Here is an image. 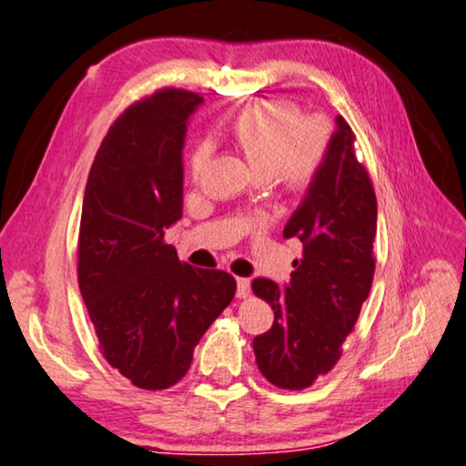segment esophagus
Returning a JSON list of instances; mask_svg holds the SVG:
<instances>
[{"mask_svg":"<svg viewBox=\"0 0 466 466\" xmlns=\"http://www.w3.org/2000/svg\"><path fill=\"white\" fill-rule=\"evenodd\" d=\"M236 294H238V299L250 297V279L248 278L236 279Z\"/></svg>","mask_w":466,"mask_h":466,"instance_id":"34e87169","label":"esophagus"}]
</instances>
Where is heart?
<instances>
[{
  "label": "heart",
  "mask_w": 466,
  "mask_h": 466,
  "mask_svg": "<svg viewBox=\"0 0 466 466\" xmlns=\"http://www.w3.org/2000/svg\"><path fill=\"white\" fill-rule=\"evenodd\" d=\"M230 135L248 166L261 178L290 190L307 188L319 172L328 149V130L319 120L300 122L290 103L263 101L234 117ZM211 157V145L201 143L190 155V174L198 180Z\"/></svg>",
  "instance_id": "b5f03b06"
}]
</instances>
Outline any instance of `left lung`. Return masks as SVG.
<instances>
[{
	"instance_id": "left-lung-1",
	"label": "left lung",
	"mask_w": 466,
	"mask_h": 466,
	"mask_svg": "<svg viewBox=\"0 0 466 466\" xmlns=\"http://www.w3.org/2000/svg\"><path fill=\"white\" fill-rule=\"evenodd\" d=\"M378 198L354 157V135L336 116L326 157L284 228L302 242L290 282L253 279L273 309V326L253 339L257 367L284 390H302L331 371L373 282Z\"/></svg>"
}]
</instances>
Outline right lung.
<instances>
[{
	"label": "right lung",
	"instance_id": "obj_1",
	"mask_svg": "<svg viewBox=\"0 0 466 466\" xmlns=\"http://www.w3.org/2000/svg\"><path fill=\"white\" fill-rule=\"evenodd\" d=\"M203 99L161 88L130 106L88 174L78 232V286L107 363L137 388L166 390L230 305L228 271L180 263L164 234L182 218V149Z\"/></svg>",
	"mask_w": 466,
	"mask_h": 466
}]
</instances>
